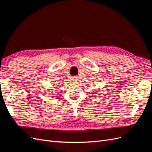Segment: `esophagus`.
<instances>
[{"label": "esophagus", "mask_w": 152, "mask_h": 152, "mask_svg": "<svg viewBox=\"0 0 152 152\" xmlns=\"http://www.w3.org/2000/svg\"><path fill=\"white\" fill-rule=\"evenodd\" d=\"M72 80H73V82H74V83H77V82H78V78H77V77H76V76L73 77H72Z\"/></svg>", "instance_id": "34e87169"}]
</instances>
